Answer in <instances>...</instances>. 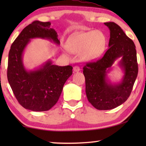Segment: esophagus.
<instances>
[{
  "label": "esophagus",
  "mask_w": 146,
  "mask_h": 146,
  "mask_svg": "<svg viewBox=\"0 0 146 146\" xmlns=\"http://www.w3.org/2000/svg\"><path fill=\"white\" fill-rule=\"evenodd\" d=\"M73 70L75 72H79L80 70V67L78 66H74Z\"/></svg>",
  "instance_id": "obj_1"
}]
</instances>
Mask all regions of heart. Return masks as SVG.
<instances>
[{"label":"heart","instance_id":"b5f03b06","mask_svg":"<svg viewBox=\"0 0 146 146\" xmlns=\"http://www.w3.org/2000/svg\"><path fill=\"white\" fill-rule=\"evenodd\" d=\"M106 45V37L100 31H92L76 36L69 46L73 53H82V58L87 60L99 58L103 54Z\"/></svg>","mask_w":146,"mask_h":146}]
</instances>
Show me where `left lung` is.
I'll use <instances>...</instances> for the list:
<instances>
[{
    "label": "left lung",
    "instance_id": "obj_1",
    "mask_svg": "<svg viewBox=\"0 0 146 146\" xmlns=\"http://www.w3.org/2000/svg\"><path fill=\"white\" fill-rule=\"evenodd\" d=\"M110 31L108 49L101 58L83 67L88 100L95 108L107 110L115 108L128 98L138 73L135 46L120 27L113 22L104 23ZM121 57L119 65L125 75L121 83L113 85L107 73L113 62Z\"/></svg>",
    "mask_w": 146,
    "mask_h": 146
}]
</instances>
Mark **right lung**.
Wrapping results in <instances>:
<instances>
[{
	"label": "right lung",
	"instance_id": "add662e5",
	"mask_svg": "<svg viewBox=\"0 0 146 146\" xmlns=\"http://www.w3.org/2000/svg\"><path fill=\"white\" fill-rule=\"evenodd\" d=\"M50 22L35 21L24 29L12 44L9 54L7 78L16 98L22 106L34 111L49 110L58 100L63 86L72 74V66H58L51 60L35 70L27 71L23 62L24 50L30 40L46 38L60 44Z\"/></svg>",
	"mask_w": 146,
	"mask_h": 146
}]
</instances>
